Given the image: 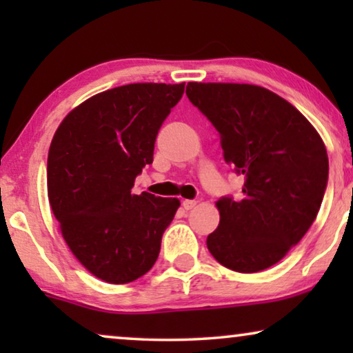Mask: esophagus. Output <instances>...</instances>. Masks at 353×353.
I'll list each match as a JSON object with an SVG mask.
<instances>
[{
	"label": "esophagus",
	"instance_id": "34e87169",
	"mask_svg": "<svg viewBox=\"0 0 353 353\" xmlns=\"http://www.w3.org/2000/svg\"><path fill=\"white\" fill-rule=\"evenodd\" d=\"M196 205H197V201H190V199H185V201H183V207H185V210H191V209H194Z\"/></svg>",
	"mask_w": 353,
	"mask_h": 353
}]
</instances>
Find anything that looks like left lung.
<instances>
[{"label": "left lung", "mask_w": 353, "mask_h": 353, "mask_svg": "<svg viewBox=\"0 0 353 353\" xmlns=\"http://www.w3.org/2000/svg\"><path fill=\"white\" fill-rule=\"evenodd\" d=\"M186 96L220 133L225 162L244 176L243 199L216 201L207 236L216 262L239 273L278 263L310 228L327 185V152L315 127L273 91L190 81Z\"/></svg>", "instance_id": "obj_1"}]
</instances>
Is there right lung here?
<instances>
[{
  "label": "right lung",
  "instance_id": "1",
  "mask_svg": "<svg viewBox=\"0 0 353 353\" xmlns=\"http://www.w3.org/2000/svg\"><path fill=\"white\" fill-rule=\"evenodd\" d=\"M185 83H130L91 96L57 127L48 154V199L62 238L96 278L127 284L146 274L180 201L133 194L152 163L159 128Z\"/></svg>",
  "mask_w": 353,
  "mask_h": 353
}]
</instances>
